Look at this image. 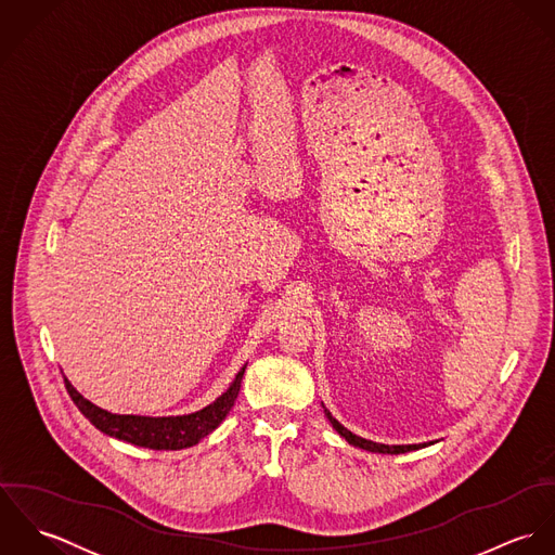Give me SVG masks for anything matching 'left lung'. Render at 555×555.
<instances>
[{"label": "left lung", "mask_w": 555, "mask_h": 555, "mask_svg": "<svg viewBox=\"0 0 555 555\" xmlns=\"http://www.w3.org/2000/svg\"><path fill=\"white\" fill-rule=\"evenodd\" d=\"M324 408V405H322ZM324 416L328 418V423L333 425V429L352 447L357 449H363V451H370V453H383V455H399V453H408V451H416V449H423L427 447L425 442L423 444H383V442H374V440H367V438H361L357 434H352L350 429H346L326 408H324ZM431 444V442H429Z\"/></svg>", "instance_id": "left-lung-1"}]
</instances>
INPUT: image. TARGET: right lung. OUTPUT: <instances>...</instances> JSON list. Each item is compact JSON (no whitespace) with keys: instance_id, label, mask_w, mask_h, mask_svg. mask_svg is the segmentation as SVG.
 I'll return each mask as SVG.
<instances>
[{"instance_id":"right-lung-1","label":"right lung","mask_w":555,"mask_h":555,"mask_svg":"<svg viewBox=\"0 0 555 555\" xmlns=\"http://www.w3.org/2000/svg\"><path fill=\"white\" fill-rule=\"evenodd\" d=\"M243 372H245V365L238 370L231 387L216 401H211L209 405H205L196 412L177 414V416L113 414L80 396L79 391L70 385L68 378H66V389L82 412V416L89 418V423L95 429H100L102 434L124 440V442H130L134 447H145V449H154V451H179V449L198 444L205 436H209L227 418V414L235 405Z\"/></svg>"}]
</instances>
